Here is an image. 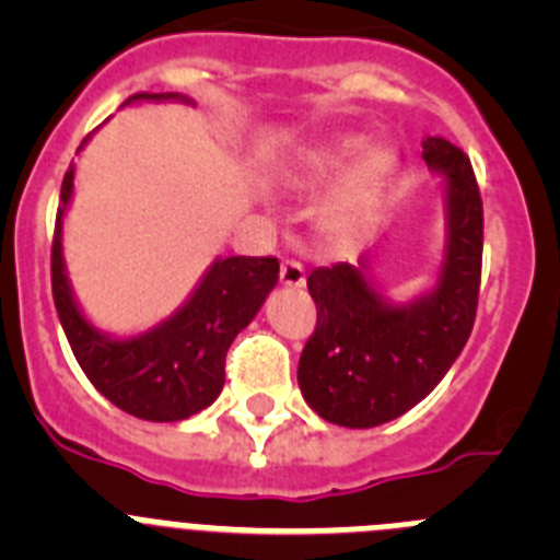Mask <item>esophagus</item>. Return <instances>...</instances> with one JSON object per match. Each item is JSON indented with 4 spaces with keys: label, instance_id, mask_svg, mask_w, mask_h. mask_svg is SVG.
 Segmentation results:
<instances>
[{
    "label": "esophagus",
    "instance_id": "obj_1",
    "mask_svg": "<svg viewBox=\"0 0 560 560\" xmlns=\"http://www.w3.org/2000/svg\"><path fill=\"white\" fill-rule=\"evenodd\" d=\"M280 283L289 285V289H303L305 285V269L296 260H285L280 266Z\"/></svg>",
    "mask_w": 560,
    "mask_h": 560
}]
</instances>
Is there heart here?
Masks as SVG:
<instances>
[{
	"label": "heart",
	"instance_id": "obj_1",
	"mask_svg": "<svg viewBox=\"0 0 560 560\" xmlns=\"http://www.w3.org/2000/svg\"><path fill=\"white\" fill-rule=\"evenodd\" d=\"M361 137H339L305 145L277 171V182L294 196H311L328 185L334 176L351 165L339 177L316 210V224L325 232H348L361 226L378 207L384 187L395 171V156L387 148L361 150Z\"/></svg>",
	"mask_w": 560,
	"mask_h": 560
}]
</instances>
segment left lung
<instances>
[{
    "label": "left lung",
    "mask_w": 560,
    "mask_h": 560,
    "mask_svg": "<svg viewBox=\"0 0 560 560\" xmlns=\"http://www.w3.org/2000/svg\"><path fill=\"white\" fill-rule=\"evenodd\" d=\"M423 160L440 176L446 241L432 283L409 300L381 291L373 249L355 264L314 269L308 291L316 330L296 381L328 423L373 429L420 404L448 373L477 316L482 269V199L471 162L452 142L429 137Z\"/></svg>",
    "instance_id": "8db88e82"
}]
</instances>
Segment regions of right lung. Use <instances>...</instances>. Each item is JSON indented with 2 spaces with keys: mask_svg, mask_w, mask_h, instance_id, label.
I'll use <instances>...</instances> for the list:
<instances>
[{
  "mask_svg": "<svg viewBox=\"0 0 560 560\" xmlns=\"http://www.w3.org/2000/svg\"><path fill=\"white\" fill-rule=\"evenodd\" d=\"M137 103L196 101L179 92H140ZM81 142L78 153L83 151ZM75 196V165L63 173L61 207L52 244V300L58 319L86 378L117 409L153 423H176L199 415L224 389V361L232 339L252 323L277 285V257H215L196 289L171 316L137 334L97 328L78 303L63 260V219Z\"/></svg>",
  "mask_w": 560,
  "mask_h": 560,
  "instance_id": "1",
  "label": "right lung"
}]
</instances>
